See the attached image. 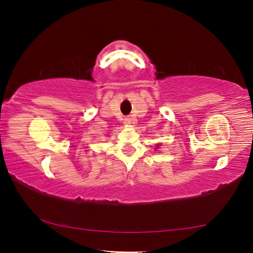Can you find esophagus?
<instances>
[{
	"instance_id": "esophagus-1",
	"label": "esophagus",
	"mask_w": 253,
	"mask_h": 253,
	"mask_svg": "<svg viewBox=\"0 0 253 253\" xmlns=\"http://www.w3.org/2000/svg\"><path fill=\"white\" fill-rule=\"evenodd\" d=\"M124 123L126 124V125H129V124H132V120L130 117H127V118H125V121H124Z\"/></svg>"
}]
</instances>
